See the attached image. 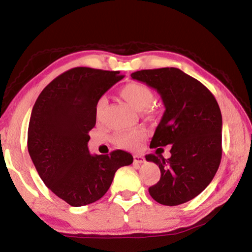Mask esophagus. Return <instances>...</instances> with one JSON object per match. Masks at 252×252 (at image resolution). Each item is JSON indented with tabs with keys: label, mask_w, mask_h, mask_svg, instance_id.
Wrapping results in <instances>:
<instances>
[{
	"label": "esophagus",
	"mask_w": 252,
	"mask_h": 252,
	"mask_svg": "<svg viewBox=\"0 0 252 252\" xmlns=\"http://www.w3.org/2000/svg\"><path fill=\"white\" fill-rule=\"evenodd\" d=\"M133 160H134V163H142L144 162V157L141 155H134L133 156Z\"/></svg>",
	"instance_id": "obj_1"
}]
</instances>
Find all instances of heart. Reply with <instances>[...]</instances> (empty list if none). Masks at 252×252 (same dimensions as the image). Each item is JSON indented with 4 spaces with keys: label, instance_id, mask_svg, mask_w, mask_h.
<instances>
[{
    "label": "heart",
    "instance_id": "heart-1",
    "mask_svg": "<svg viewBox=\"0 0 252 252\" xmlns=\"http://www.w3.org/2000/svg\"><path fill=\"white\" fill-rule=\"evenodd\" d=\"M120 95L136 110H146L155 101V92L147 84L139 82H131L126 84L120 90ZM108 106V99L105 96H100L94 104V113L97 120L103 117ZM147 130L143 127L131 131L119 132L114 135V142L119 147L126 149H134L139 147L144 139L147 138Z\"/></svg>",
    "mask_w": 252,
    "mask_h": 252
}]
</instances>
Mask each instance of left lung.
<instances>
[{
  "label": "left lung",
  "instance_id": "1",
  "mask_svg": "<svg viewBox=\"0 0 252 252\" xmlns=\"http://www.w3.org/2000/svg\"><path fill=\"white\" fill-rule=\"evenodd\" d=\"M131 76L156 89L165 106L150 148L171 144L169 159L158 151L146 156L161 171L149 193L164 206L190 201L209 186L221 162L222 117L218 102L201 82L177 67L141 70Z\"/></svg>",
  "mask_w": 252,
  "mask_h": 252
}]
</instances>
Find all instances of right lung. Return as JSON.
Returning a JSON list of instances; mask_svg holds the SVG:
<instances>
[{"label": "right lung", "mask_w": 252, "mask_h": 252, "mask_svg": "<svg viewBox=\"0 0 252 252\" xmlns=\"http://www.w3.org/2000/svg\"><path fill=\"white\" fill-rule=\"evenodd\" d=\"M123 76L119 71L73 67L51 81L33 106L30 157L45 186L72 207L101 199L117 170L133 162L123 150L91 156L88 149L95 102Z\"/></svg>", "instance_id": "obj_1"}]
</instances>
